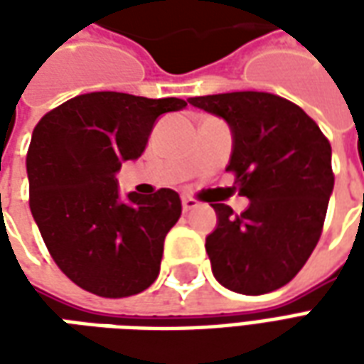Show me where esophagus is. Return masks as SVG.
<instances>
[{
  "instance_id": "obj_1",
  "label": "esophagus",
  "mask_w": 364,
  "mask_h": 364,
  "mask_svg": "<svg viewBox=\"0 0 364 364\" xmlns=\"http://www.w3.org/2000/svg\"><path fill=\"white\" fill-rule=\"evenodd\" d=\"M181 205H183V210H185V213H189V210H193V208H197L198 200L193 197H183Z\"/></svg>"
}]
</instances>
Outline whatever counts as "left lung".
<instances>
[{
    "label": "left lung",
    "instance_id": "1",
    "mask_svg": "<svg viewBox=\"0 0 364 364\" xmlns=\"http://www.w3.org/2000/svg\"><path fill=\"white\" fill-rule=\"evenodd\" d=\"M222 117L234 150L226 171L236 175L242 214L213 203L218 226L206 237L216 281L240 294H265L290 282L318 244L333 191L331 146L298 105L263 91L191 97Z\"/></svg>",
    "mask_w": 364,
    "mask_h": 364
}]
</instances>
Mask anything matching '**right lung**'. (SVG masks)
Listing matches in <instances>:
<instances>
[{
    "mask_svg": "<svg viewBox=\"0 0 364 364\" xmlns=\"http://www.w3.org/2000/svg\"><path fill=\"white\" fill-rule=\"evenodd\" d=\"M177 97L85 93L46 112L27 151L28 205L52 259L70 281L103 298L138 294L158 279L164 240L181 216L171 189L122 200V161L138 159L159 114Z\"/></svg>",
    "mask_w": 364,
    "mask_h": 364,
    "instance_id": "add662e5",
    "label": "right lung"
}]
</instances>
